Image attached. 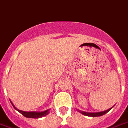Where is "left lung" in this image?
I'll return each mask as SVG.
<instances>
[{"instance_id": "1", "label": "left lung", "mask_w": 128, "mask_h": 128, "mask_svg": "<svg viewBox=\"0 0 128 128\" xmlns=\"http://www.w3.org/2000/svg\"><path fill=\"white\" fill-rule=\"evenodd\" d=\"M114 108V106L112 108H110L108 110H104V111H102V112H98V113H88V112H84V111H82V110H80V112L83 115L86 116H90V117H98V116H104L106 114H107L109 110H110L112 108Z\"/></svg>"}]
</instances>
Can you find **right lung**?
I'll return each instance as SVG.
<instances>
[{"instance_id": "obj_1", "label": "right lung", "mask_w": 128, "mask_h": 128, "mask_svg": "<svg viewBox=\"0 0 128 128\" xmlns=\"http://www.w3.org/2000/svg\"><path fill=\"white\" fill-rule=\"evenodd\" d=\"M12 106H14V108L18 110V112H20L24 117L28 118H40L46 116H47L48 114H49V110H46L45 111H43V112H34H34H26V111H22V110H20L18 109V108H16L12 103Z\"/></svg>"}]
</instances>
